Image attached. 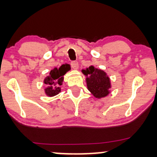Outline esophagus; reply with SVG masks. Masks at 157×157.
I'll list each match as a JSON object with an SVG mask.
<instances>
[{"instance_id":"34e87169","label":"esophagus","mask_w":157,"mask_h":157,"mask_svg":"<svg viewBox=\"0 0 157 157\" xmlns=\"http://www.w3.org/2000/svg\"><path fill=\"white\" fill-rule=\"evenodd\" d=\"M71 65H72V67L74 69H78V62L76 61H73L71 62Z\"/></svg>"}]
</instances>
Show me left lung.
<instances>
[{
  "instance_id": "left-lung-1",
  "label": "left lung",
  "mask_w": 157,
  "mask_h": 157,
  "mask_svg": "<svg viewBox=\"0 0 157 157\" xmlns=\"http://www.w3.org/2000/svg\"><path fill=\"white\" fill-rule=\"evenodd\" d=\"M82 72L87 77V87L94 97L101 98L109 94L110 79L104 71L90 66L86 69H82Z\"/></svg>"
}]
</instances>
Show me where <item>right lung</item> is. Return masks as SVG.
<instances>
[{
  "mask_svg": "<svg viewBox=\"0 0 157 157\" xmlns=\"http://www.w3.org/2000/svg\"><path fill=\"white\" fill-rule=\"evenodd\" d=\"M70 70V67L69 64H63L59 67L54 69L50 72L48 76L44 79L43 82L47 85L45 89V93L46 96L49 97L54 96L61 92L60 85H62L64 81V75Z\"/></svg>",
  "mask_w": 157,
  "mask_h": 157,
  "instance_id": "obj_1",
  "label": "right lung"
}]
</instances>
